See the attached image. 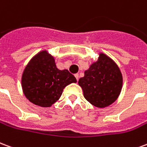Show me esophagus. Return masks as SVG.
<instances>
[{"label":"esophagus","instance_id":"34e87169","mask_svg":"<svg viewBox=\"0 0 147 147\" xmlns=\"http://www.w3.org/2000/svg\"><path fill=\"white\" fill-rule=\"evenodd\" d=\"M74 76H75V78H76V79H77V81H78V79H79V75H78V74H76Z\"/></svg>","mask_w":147,"mask_h":147}]
</instances>
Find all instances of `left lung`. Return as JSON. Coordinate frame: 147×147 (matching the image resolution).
Segmentation results:
<instances>
[{"mask_svg": "<svg viewBox=\"0 0 147 147\" xmlns=\"http://www.w3.org/2000/svg\"><path fill=\"white\" fill-rule=\"evenodd\" d=\"M123 78L115 62L107 55L100 53L98 60L84 71L78 84L84 98L96 107L104 108L116 101L121 93Z\"/></svg>", "mask_w": 147, "mask_h": 147, "instance_id": "obj_1", "label": "left lung"}]
</instances>
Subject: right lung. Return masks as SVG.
I'll use <instances>...</instances> for the list:
<instances>
[{
    "mask_svg": "<svg viewBox=\"0 0 147 147\" xmlns=\"http://www.w3.org/2000/svg\"><path fill=\"white\" fill-rule=\"evenodd\" d=\"M76 82L67 69H58L54 57L47 51H40L32 58L22 76L25 96L41 107H50L60 98L65 87Z\"/></svg>",
    "mask_w": 147,
    "mask_h": 147,
    "instance_id": "1",
    "label": "right lung"
}]
</instances>
